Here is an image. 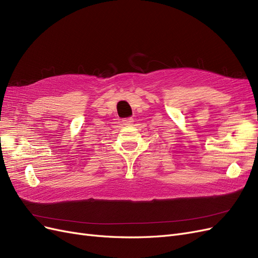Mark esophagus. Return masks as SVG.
I'll list each match as a JSON object with an SVG mask.
<instances>
[{
    "label": "esophagus",
    "instance_id": "34e87169",
    "mask_svg": "<svg viewBox=\"0 0 258 258\" xmlns=\"http://www.w3.org/2000/svg\"><path fill=\"white\" fill-rule=\"evenodd\" d=\"M134 122H135V120H134V118H131V117H130V118H126V119L122 120V123L124 124V126H131V124Z\"/></svg>",
    "mask_w": 258,
    "mask_h": 258
}]
</instances>
